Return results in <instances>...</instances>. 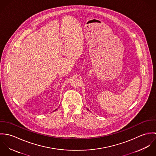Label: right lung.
<instances>
[{
    "label": "right lung",
    "mask_w": 156,
    "mask_h": 156,
    "mask_svg": "<svg viewBox=\"0 0 156 156\" xmlns=\"http://www.w3.org/2000/svg\"><path fill=\"white\" fill-rule=\"evenodd\" d=\"M55 111H56V110H55Z\"/></svg>",
    "instance_id": "right-lung-1"
}]
</instances>
